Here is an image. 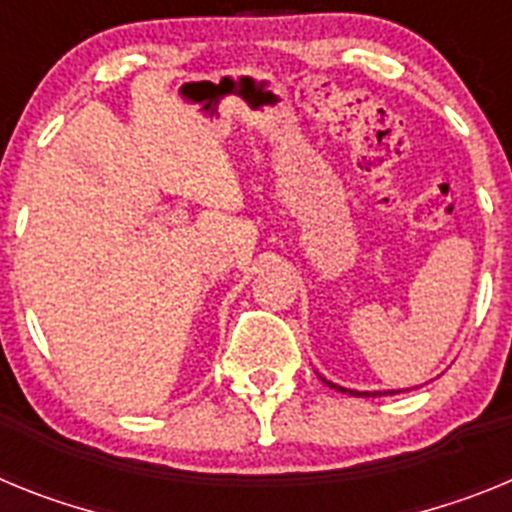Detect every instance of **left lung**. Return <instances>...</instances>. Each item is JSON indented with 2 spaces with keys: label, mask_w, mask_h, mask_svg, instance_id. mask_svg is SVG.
I'll use <instances>...</instances> for the list:
<instances>
[{
  "label": "left lung",
  "mask_w": 512,
  "mask_h": 512,
  "mask_svg": "<svg viewBox=\"0 0 512 512\" xmlns=\"http://www.w3.org/2000/svg\"><path fill=\"white\" fill-rule=\"evenodd\" d=\"M327 384H330L332 389H337V391H350V389H342V386L332 384V381H327ZM350 394H353V397H373V394H368V391H350ZM384 394H394V389L384 391ZM376 397H379V391H376Z\"/></svg>",
  "instance_id": "obj_1"
}]
</instances>
